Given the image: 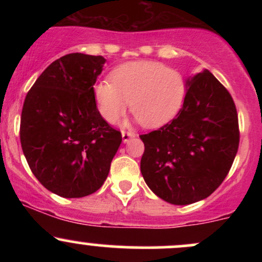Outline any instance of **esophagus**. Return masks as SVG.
I'll return each mask as SVG.
<instances>
[{
  "label": "esophagus",
  "mask_w": 262,
  "mask_h": 262,
  "mask_svg": "<svg viewBox=\"0 0 262 262\" xmlns=\"http://www.w3.org/2000/svg\"><path fill=\"white\" fill-rule=\"evenodd\" d=\"M121 137H123L124 143H126V142H129L132 138H134V137H136V133H134V132H130V130H123L121 132Z\"/></svg>",
  "instance_id": "34e87169"
}]
</instances>
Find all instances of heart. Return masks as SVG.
Instances as JSON below:
<instances>
[{"label": "heart", "instance_id": "b5f03b06", "mask_svg": "<svg viewBox=\"0 0 262 262\" xmlns=\"http://www.w3.org/2000/svg\"><path fill=\"white\" fill-rule=\"evenodd\" d=\"M110 81L94 87L97 109L102 118L115 123L130 106V112L146 126H158L180 109L185 82L178 71L157 62H129L113 70Z\"/></svg>", "mask_w": 262, "mask_h": 262}]
</instances>
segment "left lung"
Instances as JSON below:
<instances>
[{
    "mask_svg": "<svg viewBox=\"0 0 262 262\" xmlns=\"http://www.w3.org/2000/svg\"><path fill=\"white\" fill-rule=\"evenodd\" d=\"M178 116L142 134L141 172L157 196L175 205L205 199L232 167L239 144L238 115L228 90L208 70L186 81Z\"/></svg>",
    "mask_w": 262,
    "mask_h": 262,
    "instance_id": "8db88e82",
    "label": "left lung"
}]
</instances>
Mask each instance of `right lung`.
Listing matches in <instances>:
<instances>
[{
    "instance_id": "obj_1",
    "label": "right lung",
    "mask_w": 262,
    "mask_h": 262,
    "mask_svg": "<svg viewBox=\"0 0 262 262\" xmlns=\"http://www.w3.org/2000/svg\"><path fill=\"white\" fill-rule=\"evenodd\" d=\"M104 63L101 55H63L39 76L24 101L23 152L34 176L59 196L97 191L121 143V133L102 118L94 96Z\"/></svg>"
}]
</instances>
